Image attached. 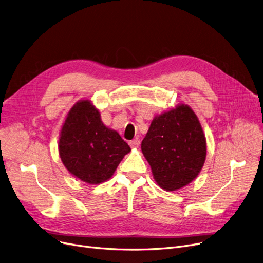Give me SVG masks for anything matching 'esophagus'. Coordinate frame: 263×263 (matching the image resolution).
<instances>
[{
    "label": "esophagus",
    "instance_id": "34e87169",
    "mask_svg": "<svg viewBox=\"0 0 263 263\" xmlns=\"http://www.w3.org/2000/svg\"><path fill=\"white\" fill-rule=\"evenodd\" d=\"M129 145H130L131 148H139L140 145H141V141H140L139 139H135V140L131 141V142L129 143Z\"/></svg>",
    "mask_w": 263,
    "mask_h": 263
}]
</instances>
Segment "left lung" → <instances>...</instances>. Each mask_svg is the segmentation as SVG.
I'll list each match as a JSON object with an SVG mask.
<instances>
[{
	"label": "left lung",
	"mask_w": 263,
	"mask_h": 263,
	"mask_svg": "<svg viewBox=\"0 0 263 263\" xmlns=\"http://www.w3.org/2000/svg\"><path fill=\"white\" fill-rule=\"evenodd\" d=\"M156 182L166 191L191 183L200 173L206 156L205 137L200 122L186 104L158 115L142 142Z\"/></svg>",
	"instance_id": "left-lung-1"
}]
</instances>
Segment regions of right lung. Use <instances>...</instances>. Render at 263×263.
Segmentation results:
<instances>
[{"label":"right lung","mask_w":263,"mask_h":263,"mask_svg":"<svg viewBox=\"0 0 263 263\" xmlns=\"http://www.w3.org/2000/svg\"><path fill=\"white\" fill-rule=\"evenodd\" d=\"M130 151L118 132L104 126L98 108L89 100H80L69 110L60 134L59 153L72 176L89 184L102 183Z\"/></svg>","instance_id":"obj_1"}]
</instances>
